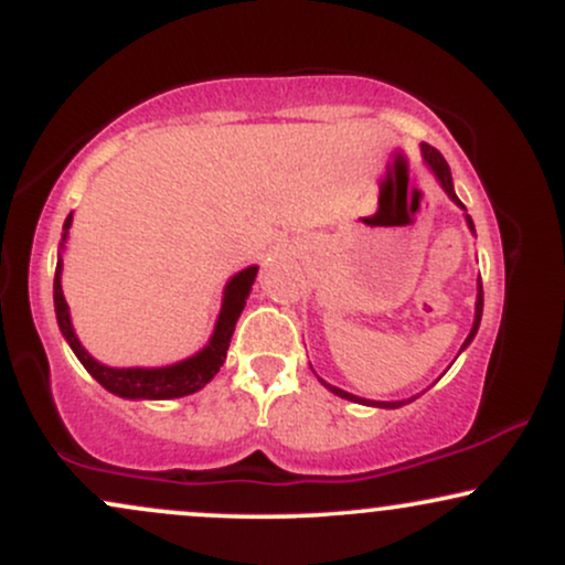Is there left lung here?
I'll use <instances>...</instances> for the list:
<instances>
[{"mask_svg":"<svg viewBox=\"0 0 565 565\" xmlns=\"http://www.w3.org/2000/svg\"><path fill=\"white\" fill-rule=\"evenodd\" d=\"M423 157H425V161L427 164L433 167V172H436V178L440 180V185H444V191L449 193V199L454 201V204H459L465 210V204L462 201L457 199V193H454V183H451V172H449V164H446V159L440 157V151H436V148L433 146H427V142H423ZM468 225H470V231L476 233V228H472V220L468 217ZM481 313H483V287L481 284H478V300H476V321H472V329H470V334H468V340H465V345L462 348H468L470 342H472V337H476V332H478V327H481ZM323 382V380H321ZM323 385L329 387V391H332L334 395H340V398H348V401H355V404H366V406H382V408H398V406H404V404H408V401H366V398H359V395H353V393H345V391H340V387H332L329 385V382H323Z\"/></svg>","mask_w":565,"mask_h":565,"instance_id":"1","label":"left lung"}]
</instances>
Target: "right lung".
<instances>
[{"label": "right lung", "instance_id": "1", "mask_svg": "<svg viewBox=\"0 0 565 565\" xmlns=\"http://www.w3.org/2000/svg\"><path fill=\"white\" fill-rule=\"evenodd\" d=\"M71 228V215L63 223V242H66ZM63 246V244H61ZM61 274H63V260L57 257V268H55V316H57V327H61L63 337L71 345V350L76 353V359L82 361V366L87 369L93 377L106 387L108 393L121 395V398H151V401H167V398H183V395H191L201 391L223 366L225 353H228L233 329H236L238 316H242L246 297H249L252 284H255L257 276V265H249L244 268L242 274H236L228 281L223 295V308H220L215 332H212L210 345L204 350H199L196 355L191 359L178 361L172 366H157V369H114L95 361L87 350L82 348L79 337L74 334V327H71V316H68V302L63 297V287H61Z\"/></svg>", "mask_w": 565, "mask_h": 565}]
</instances>
